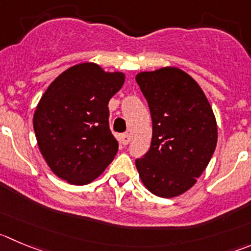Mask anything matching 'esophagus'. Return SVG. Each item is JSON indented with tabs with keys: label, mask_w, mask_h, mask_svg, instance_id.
Listing matches in <instances>:
<instances>
[{
	"label": "esophagus",
	"mask_w": 251,
	"mask_h": 251,
	"mask_svg": "<svg viewBox=\"0 0 251 251\" xmlns=\"http://www.w3.org/2000/svg\"><path fill=\"white\" fill-rule=\"evenodd\" d=\"M130 138H132V137H130L129 133H126V134L121 135V140H122V143H123L124 145H127L128 143L130 142Z\"/></svg>",
	"instance_id": "obj_1"
}]
</instances>
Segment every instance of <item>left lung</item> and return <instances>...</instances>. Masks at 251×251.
I'll return each mask as SVG.
<instances>
[{"label":"left lung","mask_w":251,"mask_h":251,"mask_svg":"<svg viewBox=\"0 0 251 251\" xmlns=\"http://www.w3.org/2000/svg\"><path fill=\"white\" fill-rule=\"evenodd\" d=\"M152 121L150 149L135 160L143 185L173 199L190 190L216 150V116L200 85L175 66L135 76Z\"/></svg>","instance_id":"1"}]
</instances>
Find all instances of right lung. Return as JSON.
Wrapping results in <instances>:
<instances>
[{
    "mask_svg": "<svg viewBox=\"0 0 251 251\" xmlns=\"http://www.w3.org/2000/svg\"><path fill=\"white\" fill-rule=\"evenodd\" d=\"M121 71L81 63L45 90L33 116L38 147L50 170L71 185L96 180L118 151L108 126V102L123 86Z\"/></svg>",
    "mask_w": 251,
    "mask_h": 251,
    "instance_id": "right-lung-1",
    "label": "right lung"
}]
</instances>
